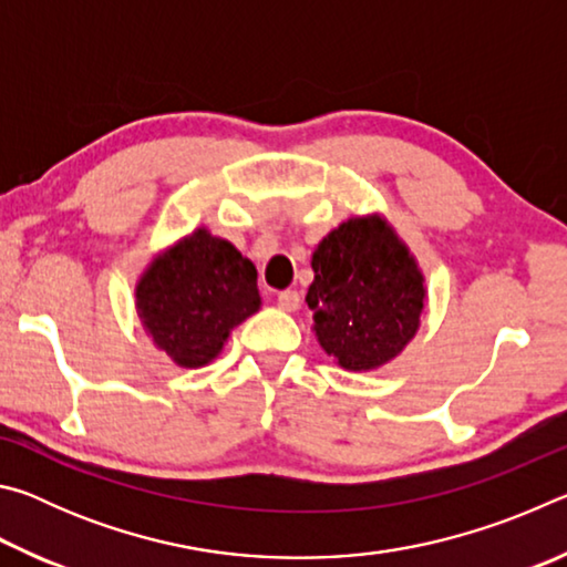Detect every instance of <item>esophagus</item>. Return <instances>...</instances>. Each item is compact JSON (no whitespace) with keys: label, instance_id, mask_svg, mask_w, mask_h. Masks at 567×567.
Wrapping results in <instances>:
<instances>
[{"label":"esophagus","instance_id":"esophagus-1","mask_svg":"<svg viewBox=\"0 0 567 567\" xmlns=\"http://www.w3.org/2000/svg\"><path fill=\"white\" fill-rule=\"evenodd\" d=\"M277 307H280V310H285V312L300 310V292L282 290L280 295H277Z\"/></svg>","mask_w":567,"mask_h":567}]
</instances>
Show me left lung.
<instances>
[{
    "instance_id": "8db88e82",
    "label": "left lung",
    "mask_w": 567,
    "mask_h": 567,
    "mask_svg": "<svg viewBox=\"0 0 567 567\" xmlns=\"http://www.w3.org/2000/svg\"><path fill=\"white\" fill-rule=\"evenodd\" d=\"M307 290L320 348L344 370H378L405 350L425 310V277L382 215L344 219L312 252Z\"/></svg>"
}]
</instances>
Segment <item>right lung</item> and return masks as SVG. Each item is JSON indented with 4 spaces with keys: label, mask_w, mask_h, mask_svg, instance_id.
<instances>
[{
    "label": "right lung",
    "mask_w": 567,
    "mask_h": 567,
    "mask_svg": "<svg viewBox=\"0 0 567 567\" xmlns=\"http://www.w3.org/2000/svg\"><path fill=\"white\" fill-rule=\"evenodd\" d=\"M137 315L157 350L179 368H203L239 322L260 310L255 265L207 227L147 265L134 287Z\"/></svg>",
    "instance_id": "add662e5"
}]
</instances>
